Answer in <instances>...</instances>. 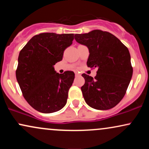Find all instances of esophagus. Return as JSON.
I'll return each mask as SVG.
<instances>
[{
    "mask_svg": "<svg viewBox=\"0 0 149 149\" xmlns=\"http://www.w3.org/2000/svg\"><path fill=\"white\" fill-rule=\"evenodd\" d=\"M75 75H76V76H80V74H79V73H78V72L75 73Z\"/></svg>",
    "mask_w": 149,
    "mask_h": 149,
    "instance_id": "1",
    "label": "esophagus"
}]
</instances>
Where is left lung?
Wrapping results in <instances>:
<instances>
[{
    "instance_id": "8db88e82",
    "label": "left lung",
    "mask_w": 149,
    "mask_h": 149,
    "mask_svg": "<svg viewBox=\"0 0 149 149\" xmlns=\"http://www.w3.org/2000/svg\"><path fill=\"white\" fill-rule=\"evenodd\" d=\"M75 40L88 47V67L98 68L94 78L82 74L85 84L81 90L85 102L98 110L112 109L123 98L132 76L127 47L115 36L101 30L76 34Z\"/></svg>"
}]
</instances>
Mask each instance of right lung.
Segmentation results:
<instances>
[{"label": "right lung", "instance_id": "1", "mask_svg": "<svg viewBox=\"0 0 149 149\" xmlns=\"http://www.w3.org/2000/svg\"><path fill=\"white\" fill-rule=\"evenodd\" d=\"M73 38V33H40L20 51L17 80L25 100L38 111L49 113L66 105L75 74L71 71L59 74L54 65L62 59Z\"/></svg>", "mask_w": 149, "mask_h": 149}]
</instances>
